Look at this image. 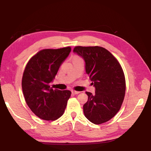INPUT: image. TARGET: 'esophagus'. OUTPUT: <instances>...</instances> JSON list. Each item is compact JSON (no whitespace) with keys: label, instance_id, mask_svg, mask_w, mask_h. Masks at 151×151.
Returning <instances> with one entry per match:
<instances>
[{"label":"esophagus","instance_id":"34e87169","mask_svg":"<svg viewBox=\"0 0 151 151\" xmlns=\"http://www.w3.org/2000/svg\"><path fill=\"white\" fill-rule=\"evenodd\" d=\"M72 93H73V94H78V93H80V91H72Z\"/></svg>","mask_w":151,"mask_h":151}]
</instances>
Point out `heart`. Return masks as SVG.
I'll list each match as a JSON object with an SVG mask.
<instances>
[{
	"instance_id": "heart-1",
	"label": "heart",
	"mask_w": 151,
	"mask_h": 151,
	"mask_svg": "<svg viewBox=\"0 0 151 151\" xmlns=\"http://www.w3.org/2000/svg\"><path fill=\"white\" fill-rule=\"evenodd\" d=\"M74 58H78V57H74Z\"/></svg>"
}]
</instances>
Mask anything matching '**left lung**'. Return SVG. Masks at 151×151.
I'll return each instance as SVG.
<instances>
[{
  "label": "left lung",
  "instance_id": "8db88e82",
  "mask_svg": "<svg viewBox=\"0 0 151 151\" xmlns=\"http://www.w3.org/2000/svg\"><path fill=\"white\" fill-rule=\"evenodd\" d=\"M73 52L84 60L86 73L89 76L95 93L86 92L88 101L84 114L95 124L106 122L118 112L124 98V74L117 59L106 49L76 47Z\"/></svg>",
  "mask_w": 151,
  "mask_h": 151
}]
</instances>
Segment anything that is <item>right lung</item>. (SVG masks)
<instances>
[{
    "instance_id": "obj_1",
    "label": "right lung",
    "mask_w": 151,
    "mask_h": 151,
    "mask_svg": "<svg viewBox=\"0 0 151 151\" xmlns=\"http://www.w3.org/2000/svg\"><path fill=\"white\" fill-rule=\"evenodd\" d=\"M71 51L70 47L43 49L26 65L22 79L24 99L32 112L44 120H55L60 117L71 96L70 91L53 90L50 86Z\"/></svg>"
}]
</instances>
